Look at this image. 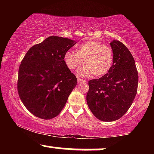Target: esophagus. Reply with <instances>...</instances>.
Wrapping results in <instances>:
<instances>
[{"label": "esophagus", "mask_w": 154, "mask_h": 154, "mask_svg": "<svg viewBox=\"0 0 154 154\" xmlns=\"http://www.w3.org/2000/svg\"><path fill=\"white\" fill-rule=\"evenodd\" d=\"M77 82H78V83H84L85 82V79H80L79 77H77Z\"/></svg>", "instance_id": "obj_1"}]
</instances>
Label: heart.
Segmentation results:
<instances>
[{
    "mask_svg": "<svg viewBox=\"0 0 154 154\" xmlns=\"http://www.w3.org/2000/svg\"><path fill=\"white\" fill-rule=\"evenodd\" d=\"M75 51H68L63 56L66 66L70 70L79 68L82 62L85 66L79 70L82 76L100 77L111 69L114 60L112 49L100 42L90 40L76 45Z\"/></svg>",
    "mask_w": 154,
    "mask_h": 154,
    "instance_id": "1",
    "label": "heart"
}]
</instances>
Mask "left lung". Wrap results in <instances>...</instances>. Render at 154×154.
Listing matches in <instances>:
<instances>
[{
    "mask_svg": "<svg viewBox=\"0 0 154 154\" xmlns=\"http://www.w3.org/2000/svg\"><path fill=\"white\" fill-rule=\"evenodd\" d=\"M113 64L107 74L88 82L86 100L97 119L112 122L120 119L131 106L138 85L133 56L122 43L113 40Z\"/></svg>",
    "mask_w": 154,
    "mask_h": 154,
    "instance_id": "left-lung-1",
    "label": "left lung"
}]
</instances>
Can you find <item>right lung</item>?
Instances as JSON below:
<instances>
[{
    "mask_svg": "<svg viewBox=\"0 0 154 154\" xmlns=\"http://www.w3.org/2000/svg\"><path fill=\"white\" fill-rule=\"evenodd\" d=\"M75 40L50 36L26 52L19 69L17 90L21 100L33 115L51 119L59 114L77 83L66 66L65 53Z\"/></svg>",
    "mask_w": 154,
    "mask_h": 154,
    "instance_id": "right-lung-1",
    "label": "right lung"
}]
</instances>
